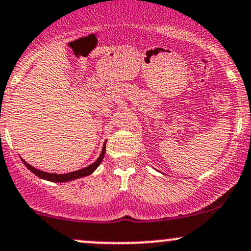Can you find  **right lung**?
Here are the masks:
<instances>
[{
  "label": "right lung",
  "mask_w": 251,
  "mask_h": 251,
  "mask_svg": "<svg viewBox=\"0 0 251 251\" xmlns=\"http://www.w3.org/2000/svg\"><path fill=\"white\" fill-rule=\"evenodd\" d=\"M104 152H106V143L103 144L102 151H101V155L99 156V158L96 159L94 163H92L90 166L83 168V169L76 170V172L67 173V174H52V173L43 172V170H38V169H35L34 167L29 166V164L27 163V162H25L23 158H21V161H23L25 166L28 168V169L31 170L33 174L37 175L38 177L44 178V180L51 181V182H69V181H73V180H76V178L84 177V176L93 174V173L95 172L96 168L100 166V163L102 162V159L104 157Z\"/></svg>",
  "instance_id": "obj_1"
}]
</instances>
